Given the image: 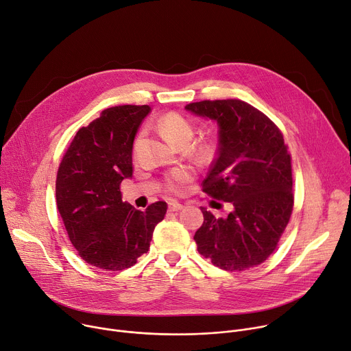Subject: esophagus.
<instances>
[{
  "label": "esophagus",
  "mask_w": 351,
  "mask_h": 351,
  "mask_svg": "<svg viewBox=\"0 0 351 351\" xmlns=\"http://www.w3.org/2000/svg\"><path fill=\"white\" fill-rule=\"evenodd\" d=\"M182 208H183V206L180 203H178V202H169L168 203V210L169 211H179Z\"/></svg>",
  "instance_id": "1"
}]
</instances>
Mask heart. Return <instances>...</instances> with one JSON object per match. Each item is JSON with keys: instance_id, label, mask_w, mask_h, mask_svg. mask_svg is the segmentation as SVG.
I'll return each mask as SVG.
<instances>
[{"instance_id": "1", "label": "heart", "mask_w": 351, "mask_h": 351, "mask_svg": "<svg viewBox=\"0 0 351 351\" xmlns=\"http://www.w3.org/2000/svg\"><path fill=\"white\" fill-rule=\"evenodd\" d=\"M158 129L161 134L173 145H187L195 136V127L183 114L178 112H168L158 121ZM213 143L204 141L199 145L197 154L203 159L213 155ZM193 179V173L187 168H179L169 172L165 178V187L172 193H182L186 190L187 183Z\"/></svg>"}]
</instances>
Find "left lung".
<instances>
[{
    "label": "left lung",
    "mask_w": 351,
    "mask_h": 351,
    "mask_svg": "<svg viewBox=\"0 0 351 351\" xmlns=\"http://www.w3.org/2000/svg\"><path fill=\"white\" fill-rule=\"evenodd\" d=\"M195 114L217 120L218 156L203 180V192L234 210L204 221L195 234L197 250L227 271L263 263L277 247L294 207L291 154L278 127L241 99L186 105Z\"/></svg>",
    "instance_id": "8db88e82"
}]
</instances>
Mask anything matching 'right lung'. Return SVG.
I'll return each mask as SVG.
<instances>
[{
  "instance_id": "add662e5",
  "label": "right lung",
  "mask_w": 351,
  "mask_h": 351,
  "mask_svg": "<svg viewBox=\"0 0 351 351\" xmlns=\"http://www.w3.org/2000/svg\"><path fill=\"white\" fill-rule=\"evenodd\" d=\"M148 105L113 106L81 127L62 156L56 179L57 210L80 258L102 270L134 266L149 249L168 204L145 211L121 200L120 183L133 175V143Z\"/></svg>"
}]
</instances>
